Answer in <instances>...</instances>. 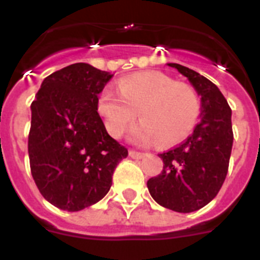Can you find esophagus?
<instances>
[{"instance_id": "1", "label": "esophagus", "mask_w": 260, "mask_h": 260, "mask_svg": "<svg viewBox=\"0 0 260 260\" xmlns=\"http://www.w3.org/2000/svg\"><path fill=\"white\" fill-rule=\"evenodd\" d=\"M144 155L146 154H143V152H138V151H134V150L129 151V156L134 159H142V158H144Z\"/></svg>"}]
</instances>
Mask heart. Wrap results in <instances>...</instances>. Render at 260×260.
I'll return each instance as SVG.
<instances>
[{
  "instance_id": "b5f03b06",
  "label": "heart",
  "mask_w": 260,
  "mask_h": 260,
  "mask_svg": "<svg viewBox=\"0 0 260 260\" xmlns=\"http://www.w3.org/2000/svg\"><path fill=\"white\" fill-rule=\"evenodd\" d=\"M118 91L105 87L97 101L98 112L113 138H120L138 113L142 122L131 132L132 142L156 140L159 146H173L189 136L201 113L196 89L159 71L125 77L118 82Z\"/></svg>"
}]
</instances>
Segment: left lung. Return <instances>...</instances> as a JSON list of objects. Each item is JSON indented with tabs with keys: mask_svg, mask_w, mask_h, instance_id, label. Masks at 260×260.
Instances as JSON below:
<instances>
[{
	"mask_svg": "<svg viewBox=\"0 0 260 260\" xmlns=\"http://www.w3.org/2000/svg\"><path fill=\"white\" fill-rule=\"evenodd\" d=\"M167 66L189 79L201 97L200 122L182 144L159 154L163 170L148 179L147 187L163 208L190 213L208 205L225 181L234 143L232 110L218 87L204 75L177 63Z\"/></svg>",
	"mask_w": 260,
	"mask_h": 260,
	"instance_id": "left-lung-1",
	"label": "left lung"
}]
</instances>
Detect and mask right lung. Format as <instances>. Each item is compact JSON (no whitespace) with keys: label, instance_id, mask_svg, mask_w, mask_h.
Masks as SVG:
<instances>
[{"label":"right lung","instance_id":"add662e5","mask_svg":"<svg viewBox=\"0 0 260 260\" xmlns=\"http://www.w3.org/2000/svg\"><path fill=\"white\" fill-rule=\"evenodd\" d=\"M113 74L74 63L48 75L30 105L28 154L32 177L47 201L78 212L97 204L128 150L110 138L97 101Z\"/></svg>","mask_w":260,"mask_h":260}]
</instances>
